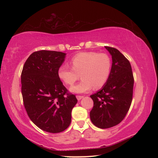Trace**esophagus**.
Masks as SVG:
<instances>
[{
	"label": "esophagus",
	"mask_w": 158,
	"mask_h": 158,
	"mask_svg": "<svg viewBox=\"0 0 158 158\" xmlns=\"http://www.w3.org/2000/svg\"><path fill=\"white\" fill-rule=\"evenodd\" d=\"M76 98H77V100H78L79 101V100H81V99H82L83 98H84V97H83V96H81V95H77Z\"/></svg>",
	"instance_id": "1"
}]
</instances>
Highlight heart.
<instances>
[{
	"label": "heart",
	"mask_w": 158,
	"mask_h": 158,
	"mask_svg": "<svg viewBox=\"0 0 158 158\" xmlns=\"http://www.w3.org/2000/svg\"><path fill=\"white\" fill-rule=\"evenodd\" d=\"M71 68L61 65L58 69V77L67 85H73L80 77L79 84L70 88L74 93H84L102 87L108 81L111 73V62L105 53L82 52L74 56L70 60Z\"/></svg>",
	"instance_id": "1"
}]
</instances>
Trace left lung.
<instances>
[{
  "label": "left lung",
  "mask_w": 158,
  "mask_h": 158,
  "mask_svg": "<svg viewBox=\"0 0 158 158\" xmlns=\"http://www.w3.org/2000/svg\"><path fill=\"white\" fill-rule=\"evenodd\" d=\"M105 47L112 58L110 75L102 89L90 95L93 101L90 120L102 129L114 127L123 120L132 102L134 86L129 60L115 48Z\"/></svg>",
  "instance_id": "obj_1"
}]
</instances>
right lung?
<instances>
[{
	"mask_svg": "<svg viewBox=\"0 0 158 158\" xmlns=\"http://www.w3.org/2000/svg\"><path fill=\"white\" fill-rule=\"evenodd\" d=\"M66 53L55 51L33 52L21 73V93L28 116L39 128L50 133L69 127L72 110L77 103L75 95L67 93L58 77Z\"/></svg>",
	"mask_w": 158,
	"mask_h": 158,
	"instance_id": "add662e5",
	"label": "right lung"
}]
</instances>
